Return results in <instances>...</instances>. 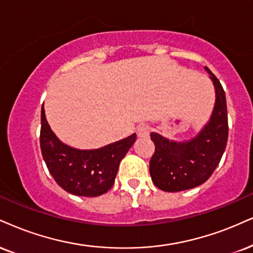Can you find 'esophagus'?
Returning <instances> with one entry per match:
<instances>
[{"instance_id": "34e87169", "label": "esophagus", "mask_w": 253, "mask_h": 253, "mask_svg": "<svg viewBox=\"0 0 253 253\" xmlns=\"http://www.w3.org/2000/svg\"><path fill=\"white\" fill-rule=\"evenodd\" d=\"M150 131L151 127L148 124H141V126H138V127H137V135H138V137H141V138L148 137L150 135Z\"/></svg>"}]
</instances>
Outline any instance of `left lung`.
I'll list each match as a JSON object with an SVG mask.
<instances>
[{
  "instance_id": "obj_1",
  "label": "left lung",
  "mask_w": 253,
  "mask_h": 253,
  "mask_svg": "<svg viewBox=\"0 0 253 253\" xmlns=\"http://www.w3.org/2000/svg\"><path fill=\"white\" fill-rule=\"evenodd\" d=\"M216 88V105L211 120L201 133L190 142H170L151 132L155 152L150 160V176L158 189L178 192L201 185L210 178L225 151L229 124L225 91L219 80L208 67Z\"/></svg>"
}]
</instances>
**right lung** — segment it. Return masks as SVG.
Masks as SVG:
<instances>
[{
	"label": "right lung",
	"instance_id": "add662e5",
	"mask_svg": "<svg viewBox=\"0 0 253 253\" xmlns=\"http://www.w3.org/2000/svg\"><path fill=\"white\" fill-rule=\"evenodd\" d=\"M136 141V133L96 150H77L62 143L51 131L41 110L40 145L49 172L67 192L83 197H97L115 183L118 167Z\"/></svg>",
	"mask_w": 253,
	"mask_h": 253
}]
</instances>
